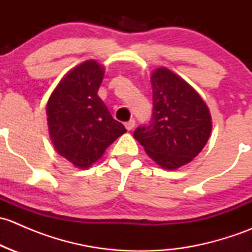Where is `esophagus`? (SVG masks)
Instances as JSON below:
<instances>
[{"label":"esophagus","mask_w":252,"mask_h":252,"mask_svg":"<svg viewBox=\"0 0 252 252\" xmlns=\"http://www.w3.org/2000/svg\"><path fill=\"white\" fill-rule=\"evenodd\" d=\"M134 126H135V121H134V119H130V121L126 123V130H133Z\"/></svg>","instance_id":"1"}]
</instances>
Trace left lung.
I'll use <instances>...</instances> for the list:
<instances>
[{
	"instance_id": "left-lung-1",
	"label": "left lung",
	"mask_w": 252,
	"mask_h": 252,
	"mask_svg": "<svg viewBox=\"0 0 252 252\" xmlns=\"http://www.w3.org/2000/svg\"><path fill=\"white\" fill-rule=\"evenodd\" d=\"M151 85V123L139 126L134 138L161 168L175 171L202 151L212 131V118L197 91L168 68L155 69Z\"/></svg>"
}]
</instances>
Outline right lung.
Masks as SVG:
<instances>
[{
  "label": "right lung",
  "instance_id": "add662e5",
  "mask_svg": "<svg viewBox=\"0 0 252 252\" xmlns=\"http://www.w3.org/2000/svg\"><path fill=\"white\" fill-rule=\"evenodd\" d=\"M103 75L105 68L100 63L85 61L61 79L47 101L48 133L53 146L79 169L93 166L126 131L98 97Z\"/></svg>",
  "mask_w": 252,
  "mask_h": 252
}]
</instances>
